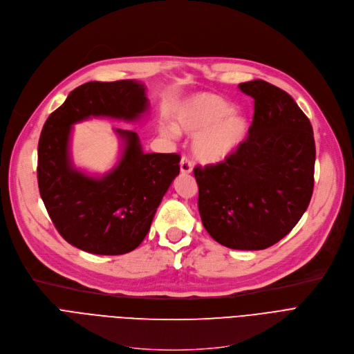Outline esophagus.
Returning a JSON list of instances; mask_svg holds the SVG:
<instances>
[{
    "label": "esophagus",
    "mask_w": 354,
    "mask_h": 354,
    "mask_svg": "<svg viewBox=\"0 0 354 354\" xmlns=\"http://www.w3.org/2000/svg\"><path fill=\"white\" fill-rule=\"evenodd\" d=\"M179 167H180V172H182V174H191L192 169H194L192 160H191L189 158H187V156H183V158L180 159Z\"/></svg>",
    "instance_id": "1"
}]
</instances>
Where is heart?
I'll return each mask as SVG.
<instances>
[{"label": "heart", "mask_w": 354, "mask_h": 354, "mask_svg": "<svg viewBox=\"0 0 354 354\" xmlns=\"http://www.w3.org/2000/svg\"><path fill=\"white\" fill-rule=\"evenodd\" d=\"M175 128L187 135H198L195 155L203 162H221L238 152L249 135V121L243 112L210 93H201L185 101L175 112ZM174 136L176 131L167 128Z\"/></svg>", "instance_id": "heart-1"}]
</instances>
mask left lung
<instances>
[{
  "mask_svg": "<svg viewBox=\"0 0 354 354\" xmlns=\"http://www.w3.org/2000/svg\"><path fill=\"white\" fill-rule=\"evenodd\" d=\"M254 100L246 142L216 165L196 167L202 223L218 243L262 250L283 239L315 185L313 128L288 92L263 80L239 84Z\"/></svg>",
  "mask_w": 354,
  "mask_h": 354,
  "instance_id": "8db88e82",
  "label": "left lung"
}]
</instances>
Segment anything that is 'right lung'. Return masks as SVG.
Masks as SVG:
<instances>
[{"mask_svg": "<svg viewBox=\"0 0 354 354\" xmlns=\"http://www.w3.org/2000/svg\"><path fill=\"white\" fill-rule=\"evenodd\" d=\"M142 82H86L71 91L44 124L38 142V187L61 236L93 254H124L145 239L156 209L179 175L178 153H144L139 136L118 129L122 155L102 178L74 168L69 153L73 125L91 116L133 122L148 111Z\"/></svg>", "mask_w": 354, "mask_h": 354, "instance_id": "add662e5", "label": "right lung"}]
</instances>
